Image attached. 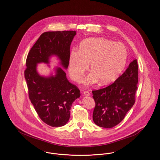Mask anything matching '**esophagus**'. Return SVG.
<instances>
[{"instance_id":"34e87169","label":"esophagus","mask_w":160,"mask_h":160,"mask_svg":"<svg viewBox=\"0 0 160 160\" xmlns=\"http://www.w3.org/2000/svg\"><path fill=\"white\" fill-rule=\"evenodd\" d=\"M83 94L85 96H89L91 95L90 92L89 91H84L83 92Z\"/></svg>"}]
</instances>
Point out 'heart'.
Listing matches in <instances>:
<instances>
[{"mask_svg":"<svg viewBox=\"0 0 160 160\" xmlns=\"http://www.w3.org/2000/svg\"><path fill=\"white\" fill-rule=\"evenodd\" d=\"M127 53L119 42L106 38H90L80 46L79 52L72 50L70 54L69 70L73 80L80 82L91 63V74L86 80L87 85L99 81L108 84L116 80L125 67Z\"/></svg>","mask_w":160,"mask_h":160,"instance_id":"1","label":"heart"}]
</instances>
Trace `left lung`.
I'll return each instance as SVG.
<instances>
[{
  "mask_svg": "<svg viewBox=\"0 0 160 160\" xmlns=\"http://www.w3.org/2000/svg\"><path fill=\"white\" fill-rule=\"evenodd\" d=\"M138 73L137 59H134L113 83L92 91L95 102L92 117L96 125L110 128L124 119L136 101Z\"/></svg>",
  "mask_w": 160,
  "mask_h": 160,
  "instance_id": "obj_1",
  "label": "left lung"
}]
</instances>
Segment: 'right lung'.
Segmentation results:
<instances>
[{"label": "right lung", "instance_id": "obj_1", "mask_svg": "<svg viewBox=\"0 0 160 160\" xmlns=\"http://www.w3.org/2000/svg\"><path fill=\"white\" fill-rule=\"evenodd\" d=\"M76 34L73 31L44 32L31 48L26 59L24 77L29 98L39 118L53 127H62L68 122L72 104L80 97V92L67 80L63 69L58 68L54 76L46 78L38 74L37 64L48 63L49 57L56 55L61 65L67 68L70 46Z\"/></svg>", "mask_w": 160, "mask_h": 160}]
</instances>
